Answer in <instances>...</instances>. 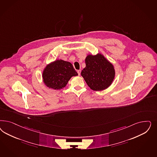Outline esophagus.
Returning <instances> with one entry per match:
<instances>
[{"mask_svg":"<svg viewBox=\"0 0 157 157\" xmlns=\"http://www.w3.org/2000/svg\"><path fill=\"white\" fill-rule=\"evenodd\" d=\"M77 73H78V75L80 76V73H81V70H78V71H77Z\"/></svg>","mask_w":157,"mask_h":157,"instance_id":"esophagus-1","label":"esophagus"}]
</instances>
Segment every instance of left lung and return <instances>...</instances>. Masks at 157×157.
Masks as SVG:
<instances>
[{
    "label": "left lung",
    "mask_w": 157,
    "mask_h": 157,
    "mask_svg": "<svg viewBox=\"0 0 157 157\" xmlns=\"http://www.w3.org/2000/svg\"><path fill=\"white\" fill-rule=\"evenodd\" d=\"M85 62L86 66L81 75L91 90L103 91L111 86L116 74L114 67L103 54H89Z\"/></svg>",
    "instance_id": "8db88e82"
}]
</instances>
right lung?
<instances>
[{"mask_svg":"<svg viewBox=\"0 0 157 157\" xmlns=\"http://www.w3.org/2000/svg\"><path fill=\"white\" fill-rule=\"evenodd\" d=\"M77 75L71 62L57 59L45 66L42 78L44 84L48 88L59 90L66 86L72 77Z\"/></svg>","mask_w":157,"mask_h":157,"instance_id":"add662e5","label":"right lung"}]
</instances>
